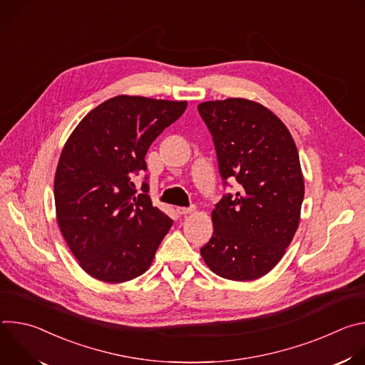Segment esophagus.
<instances>
[{
	"label": "esophagus",
	"mask_w": 365,
	"mask_h": 365,
	"mask_svg": "<svg viewBox=\"0 0 365 365\" xmlns=\"http://www.w3.org/2000/svg\"><path fill=\"white\" fill-rule=\"evenodd\" d=\"M193 211H195V206H189V207L178 206V207H176V212H178L179 215H187V214H190V212H193Z\"/></svg>",
	"instance_id": "esophagus-1"
}]
</instances>
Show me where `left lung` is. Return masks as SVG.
I'll return each instance as SVG.
<instances>
[{
  "label": "left lung",
  "mask_w": 365,
  "mask_h": 365,
  "mask_svg": "<svg viewBox=\"0 0 365 365\" xmlns=\"http://www.w3.org/2000/svg\"><path fill=\"white\" fill-rule=\"evenodd\" d=\"M197 111L212 134L224 183H238L212 211L214 234L202 258L224 279H259L280 262L299 227L304 182L296 144L258 102L206 101Z\"/></svg>",
  "instance_id": "obj_1"
}]
</instances>
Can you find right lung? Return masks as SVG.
Listing matches in <instances>:
<instances>
[{"mask_svg":"<svg viewBox=\"0 0 365 365\" xmlns=\"http://www.w3.org/2000/svg\"><path fill=\"white\" fill-rule=\"evenodd\" d=\"M186 101L118 95L88 113L68 138L55 176L62 235L93 279L124 283L148 270L173 221L153 206L145 153L186 110Z\"/></svg>","mask_w":365,"mask_h":365,"instance_id":"obj_1","label":"right lung"}]
</instances>
